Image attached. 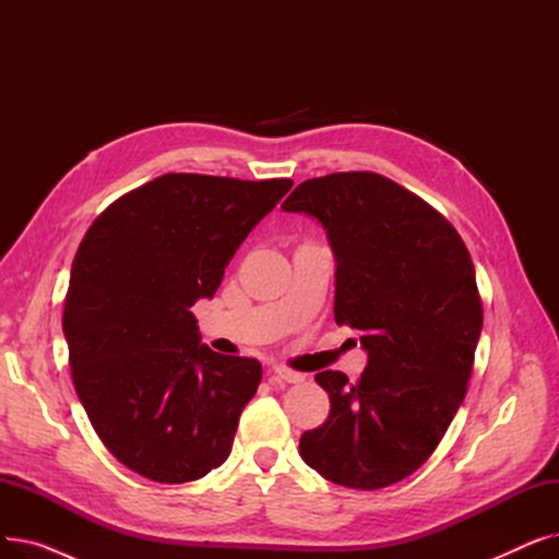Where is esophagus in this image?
<instances>
[{
  "label": "esophagus",
  "instance_id": "34e87169",
  "mask_svg": "<svg viewBox=\"0 0 559 559\" xmlns=\"http://www.w3.org/2000/svg\"><path fill=\"white\" fill-rule=\"evenodd\" d=\"M272 373L276 376V380H283V383H304V378H306L304 373L292 371L287 367H274Z\"/></svg>",
  "mask_w": 559,
  "mask_h": 559
}]
</instances>
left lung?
Here are the masks:
<instances>
[{"mask_svg":"<svg viewBox=\"0 0 559 559\" xmlns=\"http://www.w3.org/2000/svg\"><path fill=\"white\" fill-rule=\"evenodd\" d=\"M281 209L324 226L335 321L360 331L367 350L358 383L314 376L331 413L299 453L335 485H394L430 457L464 401L483 331L472 255L424 199L373 171L304 181Z\"/></svg>","mask_w":559,"mask_h":559,"instance_id":"8db88e82","label":"left lung"}]
</instances>
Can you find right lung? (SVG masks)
I'll return each instance as SVG.
<instances>
[{"instance_id":"add662e5","label":"right lung","mask_w":559,"mask_h":559,"mask_svg":"<svg viewBox=\"0 0 559 559\" xmlns=\"http://www.w3.org/2000/svg\"><path fill=\"white\" fill-rule=\"evenodd\" d=\"M289 179L165 174L87 228L63 310L72 380L104 447L167 485L199 480L230 455L262 367L201 342L190 308L213 299Z\"/></svg>"}]
</instances>
